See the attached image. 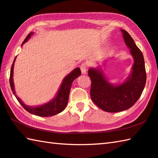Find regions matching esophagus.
<instances>
[{
	"mask_svg": "<svg viewBox=\"0 0 158 158\" xmlns=\"http://www.w3.org/2000/svg\"><path fill=\"white\" fill-rule=\"evenodd\" d=\"M80 68H81V71L82 74H86V71H87V65L85 64H82L80 66Z\"/></svg>",
	"mask_w": 158,
	"mask_h": 158,
	"instance_id": "esophagus-1",
	"label": "esophagus"
}]
</instances>
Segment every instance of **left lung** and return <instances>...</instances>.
<instances>
[{
	"mask_svg": "<svg viewBox=\"0 0 158 158\" xmlns=\"http://www.w3.org/2000/svg\"><path fill=\"white\" fill-rule=\"evenodd\" d=\"M120 31L134 60L131 73L125 81L120 84H111L99 66L90 68L88 71L91 79L92 100L97 106L109 113H117L133 106L141 96L147 81L142 52L127 31Z\"/></svg>",
	"mask_w": 158,
	"mask_h": 158,
	"instance_id": "1",
	"label": "left lung"
}]
</instances>
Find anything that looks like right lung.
<instances>
[{
  "label": "right lung",
  "mask_w": 158,
  "mask_h": 158,
  "mask_svg": "<svg viewBox=\"0 0 158 158\" xmlns=\"http://www.w3.org/2000/svg\"><path fill=\"white\" fill-rule=\"evenodd\" d=\"M32 34H34L33 31L28 34L26 38L24 40V41L23 42L21 45H23L25 43H26L28 40L30 39V37ZM16 57H15V59H14L12 65H11V67L10 84L13 94L15 95L16 98L18 100L20 104H21L22 106L27 112H29L30 113L35 114V115L39 117L53 116L64 110L68 104L72 84H73L74 80L81 75V74L80 68H75V69H74L71 73H70L68 75L64 77L61 85H60L58 92H57L55 97H54L52 99L47 103H45L44 104L36 106H29L25 104L24 103L22 102V100L20 99L19 97H17L16 94L15 88H14V84L13 81L14 66V63H15L16 61Z\"/></svg>",
  "instance_id": "add662e5"
}]
</instances>
